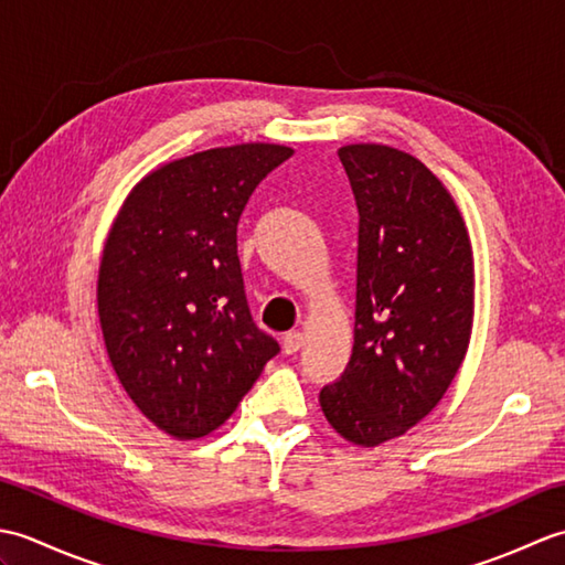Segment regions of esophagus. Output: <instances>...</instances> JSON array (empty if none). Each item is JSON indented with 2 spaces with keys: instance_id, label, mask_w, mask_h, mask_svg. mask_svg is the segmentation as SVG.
<instances>
[{
  "instance_id": "obj_1",
  "label": "esophagus",
  "mask_w": 565,
  "mask_h": 565,
  "mask_svg": "<svg viewBox=\"0 0 565 565\" xmlns=\"http://www.w3.org/2000/svg\"><path fill=\"white\" fill-rule=\"evenodd\" d=\"M303 342H306V338H303L301 330L286 332V334H284V352H286V354H296V352L303 347Z\"/></svg>"
}]
</instances>
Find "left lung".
<instances>
[{
	"mask_svg": "<svg viewBox=\"0 0 565 565\" xmlns=\"http://www.w3.org/2000/svg\"><path fill=\"white\" fill-rule=\"evenodd\" d=\"M359 209L354 347L320 407L356 447L405 435L447 393L473 330V247L449 189L413 154L338 150Z\"/></svg>",
	"mask_w": 565,
	"mask_h": 565,
	"instance_id": "left-lung-1",
	"label": "left lung"
}]
</instances>
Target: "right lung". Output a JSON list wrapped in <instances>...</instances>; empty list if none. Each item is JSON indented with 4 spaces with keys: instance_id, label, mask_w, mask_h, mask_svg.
I'll use <instances>...</instances> for the list:
<instances>
[{
    "instance_id": "add662e5",
    "label": "right lung",
    "mask_w": 565,
    "mask_h": 565,
    "mask_svg": "<svg viewBox=\"0 0 565 565\" xmlns=\"http://www.w3.org/2000/svg\"><path fill=\"white\" fill-rule=\"evenodd\" d=\"M291 154L243 142L164 162L130 189L106 237L97 279L106 354L128 398L174 439L218 429L279 352L249 316L237 221Z\"/></svg>"
}]
</instances>
